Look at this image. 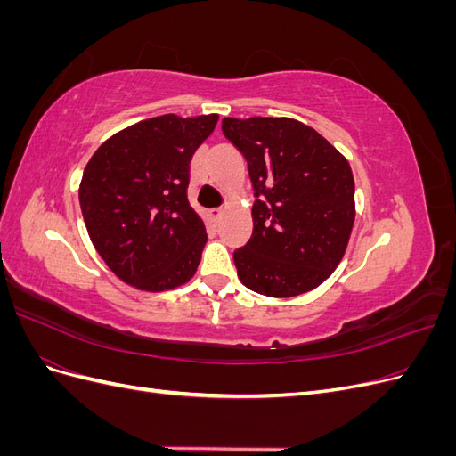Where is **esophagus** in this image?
Returning a JSON list of instances; mask_svg holds the SVG:
<instances>
[{
  "label": "esophagus",
  "mask_w": 456,
  "mask_h": 456,
  "mask_svg": "<svg viewBox=\"0 0 456 456\" xmlns=\"http://www.w3.org/2000/svg\"><path fill=\"white\" fill-rule=\"evenodd\" d=\"M223 215H224V209H211L209 211V216H211L213 223H218V220L223 218Z\"/></svg>",
  "instance_id": "esophagus-1"
}]
</instances>
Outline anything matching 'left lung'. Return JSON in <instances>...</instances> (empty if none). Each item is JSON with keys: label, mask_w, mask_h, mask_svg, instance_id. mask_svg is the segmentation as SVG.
Segmentation results:
<instances>
[{"label": "left lung", "mask_w": 456, "mask_h": 456, "mask_svg": "<svg viewBox=\"0 0 456 456\" xmlns=\"http://www.w3.org/2000/svg\"><path fill=\"white\" fill-rule=\"evenodd\" d=\"M223 131L245 156L258 198L253 236L233 253L240 281L272 298L320 287L340 265L354 228L348 159L293 118H224Z\"/></svg>", "instance_id": "obj_1"}]
</instances>
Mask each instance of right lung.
<instances>
[{"mask_svg":"<svg viewBox=\"0 0 456 456\" xmlns=\"http://www.w3.org/2000/svg\"><path fill=\"white\" fill-rule=\"evenodd\" d=\"M216 121L150 118L110 136L89 159L81 213L96 253L123 283L161 293L194 278L207 232L188 203V171Z\"/></svg>","mask_w":456,"mask_h":456,"instance_id":"right-lung-1","label":"right lung"}]
</instances>
